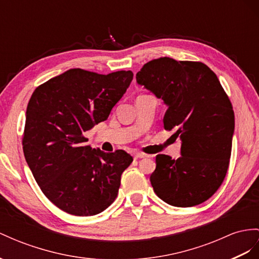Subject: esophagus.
Returning a JSON list of instances; mask_svg holds the SVG:
<instances>
[{"label": "esophagus", "instance_id": "obj_1", "mask_svg": "<svg viewBox=\"0 0 259 259\" xmlns=\"http://www.w3.org/2000/svg\"><path fill=\"white\" fill-rule=\"evenodd\" d=\"M134 157H135V160H138V158H143V157H145V155L142 154V153H135V154H134Z\"/></svg>", "mask_w": 259, "mask_h": 259}]
</instances>
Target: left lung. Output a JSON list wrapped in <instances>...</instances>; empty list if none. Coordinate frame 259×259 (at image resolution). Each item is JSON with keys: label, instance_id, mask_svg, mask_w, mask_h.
Returning a JSON list of instances; mask_svg holds the SVG:
<instances>
[{"label": "left lung", "instance_id": "left-lung-1", "mask_svg": "<svg viewBox=\"0 0 259 259\" xmlns=\"http://www.w3.org/2000/svg\"><path fill=\"white\" fill-rule=\"evenodd\" d=\"M137 83L167 106L164 128L182 140V156L156 155L150 182L174 207L200 204L221 186L229 168L234 111L220 81L207 65L160 58L143 65Z\"/></svg>", "mask_w": 259, "mask_h": 259}]
</instances>
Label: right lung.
Returning <instances> with one entry per match:
<instances>
[{
    "label": "right lung",
    "mask_w": 259,
    "mask_h": 259,
    "mask_svg": "<svg viewBox=\"0 0 259 259\" xmlns=\"http://www.w3.org/2000/svg\"><path fill=\"white\" fill-rule=\"evenodd\" d=\"M131 71L107 75L70 69L32 93L26 110L24 155L41 191L66 213L90 217L115 201L127 152L106 153L83 134L107 120L129 88Z\"/></svg>",
    "instance_id": "1"
}]
</instances>
